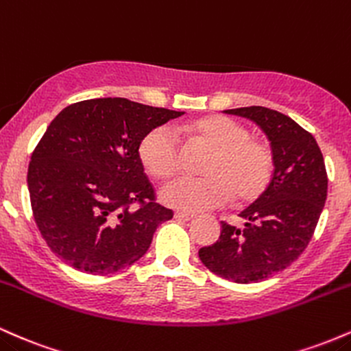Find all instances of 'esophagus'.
<instances>
[{
  "instance_id": "34e87169",
  "label": "esophagus",
  "mask_w": 351,
  "mask_h": 351,
  "mask_svg": "<svg viewBox=\"0 0 351 351\" xmlns=\"http://www.w3.org/2000/svg\"><path fill=\"white\" fill-rule=\"evenodd\" d=\"M174 217L179 219V220H187V222H189V220L194 219L195 215L194 214H189V212H176Z\"/></svg>"
}]
</instances>
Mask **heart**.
I'll use <instances>...</instances> for the list:
<instances>
[{
	"instance_id": "1",
	"label": "heart",
	"mask_w": 351,
	"mask_h": 351,
	"mask_svg": "<svg viewBox=\"0 0 351 351\" xmlns=\"http://www.w3.org/2000/svg\"><path fill=\"white\" fill-rule=\"evenodd\" d=\"M195 143L212 149L204 174L179 177L160 189L165 206L184 212H202L228 202H250L269 187L274 172L270 147L252 139L249 129L227 116H208L186 128ZM139 156L144 167L157 179H167L182 164L179 136L169 125H157L141 141Z\"/></svg>"
}]
</instances>
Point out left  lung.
I'll return each instance as SVG.
<instances>
[{"label": "left lung", "mask_w": 351, "mask_h": 351, "mask_svg": "<svg viewBox=\"0 0 351 351\" xmlns=\"http://www.w3.org/2000/svg\"><path fill=\"white\" fill-rule=\"evenodd\" d=\"M254 121L269 137L274 174L269 187L240 217L245 228L222 222L215 243L199 258L235 283L262 282L297 261L312 239L326 200L325 160L317 141L285 114L262 106L223 111Z\"/></svg>", "instance_id": "obj_1"}]
</instances>
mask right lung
Instances as JSON below:
<instances>
[{
	"mask_svg": "<svg viewBox=\"0 0 351 351\" xmlns=\"http://www.w3.org/2000/svg\"><path fill=\"white\" fill-rule=\"evenodd\" d=\"M182 114L99 97L54 117L31 156L27 189L34 222L61 261L109 275L147 252L156 228L174 212L156 202L139 145L149 131Z\"/></svg>",
	"mask_w": 351,
	"mask_h": 351,
	"instance_id": "obj_1",
	"label": "right lung"
}]
</instances>
